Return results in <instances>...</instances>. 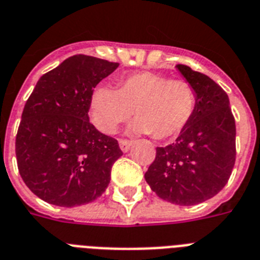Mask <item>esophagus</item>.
I'll list each match as a JSON object with an SVG mask.
<instances>
[{
	"label": "esophagus",
	"instance_id": "1",
	"mask_svg": "<svg viewBox=\"0 0 260 260\" xmlns=\"http://www.w3.org/2000/svg\"><path fill=\"white\" fill-rule=\"evenodd\" d=\"M119 144H120V148H121V151L128 152L134 143L129 140H125V139H121V140H119Z\"/></svg>",
	"mask_w": 260,
	"mask_h": 260
}]
</instances>
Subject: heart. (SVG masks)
Instances as JSON below:
<instances>
[{
    "instance_id": "1",
    "label": "heart",
    "mask_w": 260,
    "mask_h": 260,
    "mask_svg": "<svg viewBox=\"0 0 260 260\" xmlns=\"http://www.w3.org/2000/svg\"><path fill=\"white\" fill-rule=\"evenodd\" d=\"M196 109V92L184 80H170L153 72H139L120 79L117 89L97 85L90 94L89 111L94 125L113 134L119 124L137 119L132 129L152 134L157 140L178 136Z\"/></svg>"
}]
</instances>
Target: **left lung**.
Instances as JSON below:
<instances>
[{"mask_svg": "<svg viewBox=\"0 0 260 260\" xmlns=\"http://www.w3.org/2000/svg\"><path fill=\"white\" fill-rule=\"evenodd\" d=\"M196 92L191 121L175 143L156 148L144 178L156 195L170 203L193 206L223 189L235 164V119L229 96L208 76L176 65Z\"/></svg>", "mask_w": 260, "mask_h": 260, "instance_id": "8db88e82", "label": "left lung"}]
</instances>
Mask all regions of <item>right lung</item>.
Returning <instances> with one entry per match:
<instances>
[{
	"mask_svg": "<svg viewBox=\"0 0 260 260\" xmlns=\"http://www.w3.org/2000/svg\"><path fill=\"white\" fill-rule=\"evenodd\" d=\"M117 62L76 54L40 77L21 116L17 166L35 195L53 206L90 203L107 189L123 152L90 124L93 88Z\"/></svg>",
	"mask_w": 260,
	"mask_h": 260,
	"instance_id": "add662e5",
	"label": "right lung"
}]
</instances>
